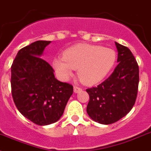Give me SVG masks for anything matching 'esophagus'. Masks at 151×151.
I'll return each mask as SVG.
<instances>
[{
    "instance_id": "34e87169",
    "label": "esophagus",
    "mask_w": 151,
    "mask_h": 151,
    "mask_svg": "<svg viewBox=\"0 0 151 151\" xmlns=\"http://www.w3.org/2000/svg\"><path fill=\"white\" fill-rule=\"evenodd\" d=\"M82 91V88H80V87L79 86H74V91L75 93H78L80 92V91Z\"/></svg>"
}]
</instances>
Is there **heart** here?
Wrapping results in <instances>:
<instances>
[{"mask_svg": "<svg viewBox=\"0 0 151 151\" xmlns=\"http://www.w3.org/2000/svg\"><path fill=\"white\" fill-rule=\"evenodd\" d=\"M116 62L114 50L100 45L80 44L65 51L64 56L53 59V65L56 74L63 79H68L78 68L81 82L93 85L100 82L109 74Z\"/></svg>", "mask_w": 151, "mask_h": 151, "instance_id": "1", "label": "heart"}]
</instances>
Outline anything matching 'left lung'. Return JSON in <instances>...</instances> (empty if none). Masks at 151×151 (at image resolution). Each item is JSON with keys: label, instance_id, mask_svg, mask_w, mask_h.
<instances>
[{"label": "left lung", "instance_id": "left-lung-1", "mask_svg": "<svg viewBox=\"0 0 151 151\" xmlns=\"http://www.w3.org/2000/svg\"><path fill=\"white\" fill-rule=\"evenodd\" d=\"M118 65L112 74L98 86L87 88L89 101L86 111L90 118L102 124L120 120L132 109L136 102L139 69L128 47L115 42Z\"/></svg>", "mask_w": 151, "mask_h": 151}]
</instances>
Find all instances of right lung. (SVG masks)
I'll return each instance as SVG.
<instances>
[{
	"mask_svg": "<svg viewBox=\"0 0 151 151\" xmlns=\"http://www.w3.org/2000/svg\"><path fill=\"white\" fill-rule=\"evenodd\" d=\"M50 41H36L21 49L11 66V88L18 111L38 125L61 118L73 86L56 80L53 69L41 58Z\"/></svg>",
	"mask_w": 151,
	"mask_h": 151,
	"instance_id": "obj_1",
	"label": "right lung"
}]
</instances>
